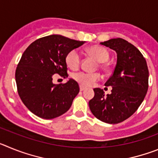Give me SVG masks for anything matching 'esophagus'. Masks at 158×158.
Segmentation results:
<instances>
[{
  "label": "esophagus",
  "mask_w": 158,
  "mask_h": 158,
  "mask_svg": "<svg viewBox=\"0 0 158 158\" xmlns=\"http://www.w3.org/2000/svg\"><path fill=\"white\" fill-rule=\"evenodd\" d=\"M85 88L84 87V86L80 85V90H81V91H84V90H85Z\"/></svg>",
  "instance_id": "esophagus-1"
}]
</instances>
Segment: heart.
<instances>
[{
	"mask_svg": "<svg viewBox=\"0 0 158 158\" xmlns=\"http://www.w3.org/2000/svg\"><path fill=\"white\" fill-rule=\"evenodd\" d=\"M87 52L91 56H93L97 62H101V63L107 62L109 58V52L104 47H99V46H92L87 49ZM80 54L76 50L69 51L65 57V62L67 65L72 69H77L80 65ZM102 66L105 67L104 65H102ZM73 78L82 85L85 87H90L100 79V75L97 73H89L81 72L73 75Z\"/></svg>",
	"mask_w": 158,
	"mask_h": 158,
	"instance_id": "heart-1",
	"label": "heart"
}]
</instances>
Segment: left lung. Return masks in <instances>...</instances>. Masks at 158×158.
Instances as JSON below:
<instances>
[{
    "label": "left lung",
    "mask_w": 158,
    "mask_h": 158,
    "mask_svg": "<svg viewBox=\"0 0 158 158\" xmlns=\"http://www.w3.org/2000/svg\"><path fill=\"white\" fill-rule=\"evenodd\" d=\"M117 54L113 74L105 86H111V94L94 89L95 96L89 100L92 113L102 122L116 124L133 115L142 103L148 90L149 70L142 53L121 38L100 43Z\"/></svg>",
    "instance_id": "left-lung-1"
}]
</instances>
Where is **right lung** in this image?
I'll return each mask as SVG.
<instances>
[{
  "mask_svg": "<svg viewBox=\"0 0 158 158\" xmlns=\"http://www.w3.org/2000/svg\"><path fill=\"white\" fill-rule=\"evenodd\" d=\"M85 42L51 35L35 40L23 52L16 70L19 96L24 105L37 116L51 119L70 108L80 89L69 79L65 84L53 83V75L68 77L65 57Z\"/></svg>",
  "mask_w": 158,
  "mask_h": 158,
  "instance_id": "1",
  "label": "right lung"
}]
</instances>
